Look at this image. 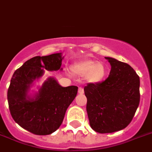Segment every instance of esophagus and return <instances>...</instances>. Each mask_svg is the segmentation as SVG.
<instances>
[{
	"instance_id": "obj_1",
	"label": "esophagus",
	"mask_w": 152,
	"mask_h": 152,
	"mask_svg": "<svg viewBox=\"0 0 152 152\" xmlns=\"http://www.w3.org/2000/svg\"><path fill=\"white\" fill-rule=\"evenodd\" d=\"M78 92L80 94H83L84 93V89L83 87H79V89H78Z\"/></svg>"
}]
</instances>
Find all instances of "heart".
I'll use <instances>...</instances> for the list:
<instances>
[{
  "label": "heart",
  "instance_id": "b5f03b06",
  "mask_svg": "<svg viewBox=\"0 0 152 152\" xmlns=\"http://www.w3.org/2000/svg\"><path fill=\"white\" fill-rule=\"evenodd\" d=\"M72 70L81 76L87 75V79L91 83H99L106 75V67L102 63H96L93 60H84L76 63Z\"/></svg>",
  "mask_w": 152,
  "mask_h": 152
}]
</instances>
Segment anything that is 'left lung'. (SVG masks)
Here are the masks:
<instances>
[{"label": "left lung", "instance_id": "1", "mask_svg": "<svg viewBox=\"0 0 152 152\" xmlns=\"http://www.w3.org/2000/svg\"><path fill=\"white\" fill-rule=\"evenodd\" d=\"M111 65L109 77L84 87L90 126L99 133H112L130 124L140 102V80L128 63L105 57Z\"/></svg>", "mask_w": 152, "mask_h": 152}]
</instances>
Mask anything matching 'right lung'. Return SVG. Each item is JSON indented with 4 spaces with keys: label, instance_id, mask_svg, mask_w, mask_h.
I'll return each mask as SVG.
<instances>
[{
    "label": "right lung",
    "instance_id": "right-lung-1",
    "mask_svg": "<svg viewBox=\"0 0 152 152\" xmlns=\"http://www.w3.org/2000/svg\"><path fill=\"white\" fill-rule=\"evenodd\" d=\"M62 60L61 53L34 56L18 69L10 80L7 101L11 116L20 126L34 134L47 135L59 129L77 94L76 86L62 87L53 78H49L35 99L27 96L30 85L43 74V69L58 70Z\"/></svg>",
    "mask_w": 152,
    "mask_h": 152
}]
</instances>
